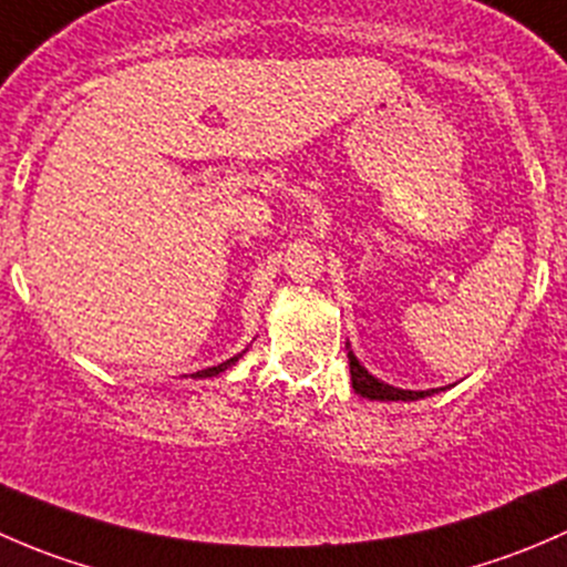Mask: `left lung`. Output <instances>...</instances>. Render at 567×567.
<instances>
[{"instance_id": "1", "label": "left lung", "mask_w": 567, "mask_h": 567, "mask_svg": "<svg viewBox=\"0 0 567 567\" xmlns=\"http://www.w3.org/2000/svg\"><path fill=\"white\" fill-rule=\"evenodd\" d=\"M348 362H351V381H353V392L362 394V398L370 400H420L431 392H411V390H398V386L384 384V381L373 379L362 364L357 362L351 351H348Z\"/></svg>"}]
</instances>
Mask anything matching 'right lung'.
Returning a JSON list of instances; mask_svg holds the SVG:
<instances>
[{
  "label": "right lung",
  "mask_w": 567,
  "mask_h": 567,
  "mask_svg": "<svg viewBox=\"0 0 567 567\" xmlns=\"http://www.w3.org/2000/svg\"><path fill=\"white\" fill-rule=\"evenodd\" d=\"M238 359H241V353H238V357H233V359H227V362H221V364H216V368H208V370H199V373H194V379H210V375H219V373H225L227 368H230V364H236Z\"/></svg>",
  "instance_id": "1"
}]
</instances>
